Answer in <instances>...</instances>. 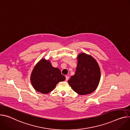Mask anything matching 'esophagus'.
I'll list each match as a JSON object with an SVG mask.
<instances>
[{"instance_id": "esophagus-1", "label": "esophagus", "mask_w": 130, "mask_h": 130, "mask_svg": "<svg viewBox=\"0 0 130 130\" xmlns=\"http://www.w3.org/2000/svg\"><path fill=\"white\" fill-rule=\"evenodd\" d=\"M65 78H66L65 80H66V81H68V80L69 79V77H68V76H65Z\"/></svg>"}]
</instances>
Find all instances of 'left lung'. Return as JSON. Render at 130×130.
<instances>
[{"mask_svg":"<svg viewBox=\"0 0 130 130\" xmlns=\"http://www.w3.org/2000/svg\"><path fill=\"white\" fill-rule=\"evenodd\" d=\"M76 72L68 83L73 90L81 95L94 92L101 79V70L97 61L91 55L81 53L77 56Z\"/></svg>","mask_w":130,"mask_h":130,"instance_id":"8db88e82","label":"left lung"}]
</instances>
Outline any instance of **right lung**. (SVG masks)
<instances>
[{"label": "right lung", "mask_w": 130, "mask_h": 130, "mask_svg": "<svg viewBox=\"0 0 130 130\" xmlns=\"http://www.w3.org/2000/svg\"><path fill=\"white\" fill-rule=\"evenodd\" d=\"M65 80L61 70L53 67L50 61L42 58L33 68L30 75V82L33 88L42 94L53 91L56 85Z\"/></svg>", "instance_id": "1"}]
</instances>
